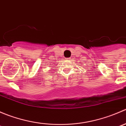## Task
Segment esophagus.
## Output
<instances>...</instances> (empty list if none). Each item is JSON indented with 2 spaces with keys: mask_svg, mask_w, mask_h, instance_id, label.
<instances>
[{
  "mask_svg": "<svg viewBox=\"0 0 126 126\" xmlns=\"http://www.w3.org/2000/svg\"><path fill=\"white\" fill-rule=\"evenodd\" d=\"M66 59L67 60H70V58H66Z\"/></svg>",
  "mask_w": 126,
  "mask_h": 126,
  "instance_id": "1",
  "label": "esophagus"
}]
</instances>
